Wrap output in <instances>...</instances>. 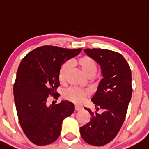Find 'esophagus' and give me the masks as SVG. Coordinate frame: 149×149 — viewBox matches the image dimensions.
I'll list each match as a JSON object with an SVG mask.
<instances>
[{"label": "esophagus", "instance_id": "34e87169", "mask_svg": "<svg viewBox=\"0 0 149 149\" xmlns=\"http://www.w3.org/2000/svg\"><path fill=\"white\" fill-rule=\"evenodd\" d=\"M82 109H83V107L81 106H78V105H76V106H75V110H76V111L82 110Z\"/></svg>", "mask_w": 149, "mask_h": 149}]
</instances>
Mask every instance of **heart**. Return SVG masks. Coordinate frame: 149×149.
I'll return each instance as SVG.
<instances>
[{
    "label": "heart",
    "mask_w": 149,
    "mask_h": 149,
    "mask_svg": "<svg viewBox=\"0 0 149 149\" xmlns=\"http://www.w3.org/2000/svg\"><path fill=\"white\" fill-rule=\"evenodd\" d=\"M74 64L81 70L83 74L87 78H93L97 72V64L96 61L91 57L83 56L80 57L75 61ZM70 69H71V64L69 62H65L62 64L59 71V79L60 82H64L66 81ZM89 94H90L88 91L71 87L64 92V97L68 101L74 103L81 104L85 101L86 98L89 97Z\"/></svg>",
    "instance_id": "obj_1"
}]
</instances>
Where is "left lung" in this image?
<instances>
[{"instance_id":"8db88e82","label":"left lung","mask_w":149,"mask_h":149,"mask_svg":"<svg viewBox=\"0 0 149 149\" xmlns=\"http://www.w3.org/2000/svg\"><path fill=\"white\" fill-rule=\"evenodd\" d=\"M85 53L99 64L103 78L100 80L92 101L101 114L92 112L90 121L80 127L83 140L94 146H103L110 142L122 126L132 96L131 70L120 53L110 50L93 48Z\"/></svg>"}]
</instances>
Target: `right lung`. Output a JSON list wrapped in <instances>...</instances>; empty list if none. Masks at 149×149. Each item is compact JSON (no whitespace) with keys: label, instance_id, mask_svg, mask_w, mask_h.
<instances>
[{"label":"right lung","instance_id":"right-lung-1","mask_svg":"<svg viewBox=\"0 0 149 149\" xmlns=\"http://www.w3.org/2000/svg\"><path fill=\"white\" fill-rule=\"evenodd\" d=\"M44 46L28 53L18 68L14 96L19 123L25 135L38 146L50 144L60 135L62 123L74 111V104L62 101L47 105L49 95L58 98L62 65L81 52Z\"/></svg>","mask_w":149,"mask_h":149}]
</instances>
